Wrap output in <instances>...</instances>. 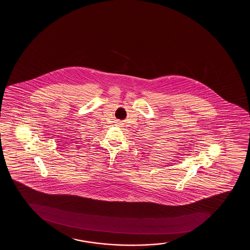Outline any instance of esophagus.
<instances>
[{"instance_id": "34e87169", "label": "esophagus", "mask_w": 250, "mask_h": 250, "mask_svg": "<svg viewBox=\"0 0 250 250\" xmlns=\"http://www.w3.org/2000/svg\"><path fill=\"white\" fill-rule=\"evenodd\" d=\"M117 124H118V126H122V123L121 122H118Z\"/></svg>"}]
</instances>
